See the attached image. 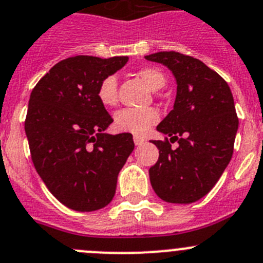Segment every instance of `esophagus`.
Listing matches in <instances>:
<instances>
[{
  "label": "esophagus",
  "mask_w": 263,
  "mask_h": 263,
  "mask_svg": "<svg viewBox=\"0 0 263 263\" xmlns=\"http://www.w3.org/2000/svg\"><path fill=\"white\" fill-rule=\"evenodd\" d=\"M134 141H135V145L140 146L145 143V139H143V137H140V136H134Z\"/></svg>",
  "instance_id": "1"
}]
</instances>
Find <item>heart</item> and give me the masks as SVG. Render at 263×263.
Here are the masks:
<instances>
[{"mask_svg":"<svg viewBox=\"0 0 263 263\" xmlns=\"http://www.w3.org/2000/svg\"><path fill=\"white\" fill-rule=\"evenodd\" d=\"M140 78L151 89L158 90L165 85V75L154 67H144L139 71ZM97 97L104 106H114L118 101V82L112 75L101 80L97 88ZM158 111L152 107L148 109H122L115 112L114 126L118 131L143 136L158 122Z\"/></svg>","mask_w":263,"mask_h":263,"instance_id":"obj_1","label":"heart"}]
</instances>
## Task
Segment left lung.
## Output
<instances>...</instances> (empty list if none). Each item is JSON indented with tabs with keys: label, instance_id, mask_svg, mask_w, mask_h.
<instances>
[{
	"label": "left lung",
	"instance_id": "left-lung-1",
	"mask_svg": "<svg viewBox=\"0 0 263 263\" xmlns=\"http://www.w3.org/2000/svg\"><path fill=\"white\" fill-rule=\"evenodd\" d=\"M174 73V109L157 126L170 136L153 140L158 161L149 168L154 192L171 203H192L208 195L231 161L239 128L234 97L222 76L197 58L178 51L145 55ZM178 141L176 149L170 142Z\"/></svg>",
	"mask_w": 263,
	"mask_h": 263
}]
</instances>
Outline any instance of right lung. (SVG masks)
Here are the masks:
<instances>
[{"label":"right lung","mask_w":263,"mask_h":263,"mask_svg":"<svg viewBox=\"0 0 263 263\" xmlns=\"http://www.w3.org/2000/svg\"><path fill=\"white\" fill-rule=\"evenodd\" d=\"M127 62L75 55L54 65L32 89L24 123L32 162L51 195L76 212L110 203L135 148L131 134H105L112 118L97 97L101 80Z\"/></svg>","instance_id":"right-lung-1"}]
</instances>
